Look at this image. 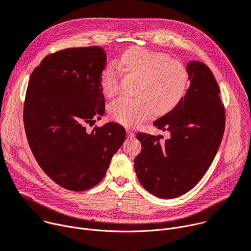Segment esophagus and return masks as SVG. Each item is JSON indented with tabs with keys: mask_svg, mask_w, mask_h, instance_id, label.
I'll return each mask as SVG.
<instances>
[{
	"mask_svg": "<svg viewBox=\"0 0 251 251\" xmlns=\"http://www.w3.org/2000/svg\"><path fill=\"white\" fill-rule=\"evenodd\" d=\"M135 132H133V131H131V130H129V129H127V136H128V138H134L135 137Z\"/></svg>",
	"mask_w": 251,
	"mask_h": 251,
	"instance_id": "1",
	"label": "esophagus"
}]
</instances>
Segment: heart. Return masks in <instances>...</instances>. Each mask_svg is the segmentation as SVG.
<instances>
[{
  "mask_svg": "<svg viewBox=\"0 0 251 251\" xmlns=\"http://www.w3.org/2000/svg\"><path fill=\"white\" fill-rule=\"evenodd\" d=\"M122 69L140 78L135 90L136 97H121L109 105L111 118L124 126H138L154 112L157 115L168 113L183 99L189 73L183 63L170 59L168 54L132 47L121 58ZM121 69L115 62L109 63L101 75V87L108 97L119 92Z\"/></svg>",
  "mask_w": 251,
  "mask_h": 251,
  "instance_id": "1",
  "label": "heart"
}]
</instances>
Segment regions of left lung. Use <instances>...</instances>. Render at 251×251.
Returning <instances> with one entry per match:
<instances>
[{
    "label": "left lung",
    "mask_w": 251,
    "mask_h": 251,
    "mask_svg": "<svg viewBox=\"0 0 251 251\" xmlns=\"http://www.w3.org/2000/svg\"><path fill=\"white\" fill-rule=\"evenodd\" d=\"M190 87L184 98L154 122L169 138L138 133L142 150L134 167L141 185L151 194L175 198L192 189L220 146L225 129V108L219 86L209 68L198 61L187 65Z\"/></svg>",
    "instance_id": "left-lung-1"
}]
</instances>
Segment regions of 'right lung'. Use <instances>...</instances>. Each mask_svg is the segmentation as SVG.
<instances>
[{
  "label": "right lung",
  "mask_w": 251,
  "mask_h": 251,
  "mask_svg": "<svg viewBox=\"0 0 251 251\" xmlns=\"http://www.w3.org/2000/svg\"><path fill=\"white\" fill-rule=\"evenodd\" d=\"M106 59L97 46L60 50L45 57L29 80L23 114L29 146L42 170L68 190L97 185L126 138L117 123L86 128L105 111Z\"/></svg>",
  "instance_id": "1"
}]
</instances>
